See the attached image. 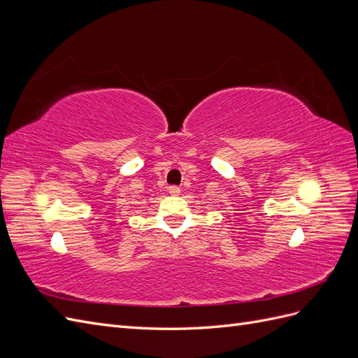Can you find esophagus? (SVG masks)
I'll list each match as a JSON object with an SVG mask.
<instances>
[{
    "label": "esophagus",
    "instance_id": "1",
    "mask_svg": "<svg viewBox=\"0 0 358 358\" xmlns=\"http://www.w3.org/2000/svg\"><path fill=\"white\" fill-rule=\"evenodd\" d=\"M180 188L179 187H169V194L170 196H179Z\"/></svg>",
    "mask_w": 358,
    "mask_h": 358
}]
</instances>
